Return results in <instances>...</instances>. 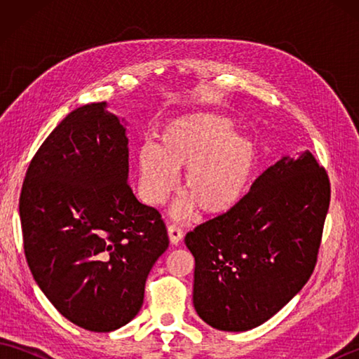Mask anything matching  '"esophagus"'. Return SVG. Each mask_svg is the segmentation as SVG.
Wrapping results in <instances>:
<instances>
[{
	"mask_svg": "<svg viewBox=\"0 0 359 359\" xmlns=\"http://www.w3.org/2000/svg\"><path fill=\"white\" fill-rule=\"evenodd\" d=\"M168 234H170V241L172 245H179L182 238H184V230L177 224L168 225Z\"/></svg>",
	"mask_w": 359,
	"mask_h": 359,
	"instance_id": "obj_1",
	"label": "esophagus"
}]
</instances>
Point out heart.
Here are the masks:
<instances>
[{
  "mask_svg": "<svg viewBox=\"0 0 359 359\" xmlns=\"http://www.w3.org/2000/svg\"><path fill=\"white\" fill-rule=\"evenodd\" d=\"M257 165V151L248 137L234 135L228 118L197 114L168 125L158 144L148 143L137 156L144 201L160 203L187 168L184 189L203 212L222 215L247 194Z\"/></svg>",
  "mask_w": 359,
  "mask_h": 359,
  "instance_id": "heart-1",
  "label": "heart"
}]
</instances>
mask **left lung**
<instances>
[{
  "instance_id": "obj_1",
  "label": "left lung",
  "mask_w": 359,
  "mask_h": 359,
  "mask_svg": "<svg viewBox=\"0 0 359 359\" xmlns=\"http://www.w3.org/2000/svg\"><path fill=\"white\" fill-rule=\"evenodd\" d=\"M329 205V174L307 151L266 168L234 208L189 231L197 315L224 332L276 315L315 270Z\"/></svg>"
}]
</instances>
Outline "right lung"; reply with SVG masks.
<instances>
[{"label":"right lung","mask_w":359,"mask_h":359,"mask_svg":"<svg viewBox=\"0 0 359 359\" xmlns=\"http://www.w3.org/2000/svg\"><path fill=\"white\" fill-rule=\"evenodd\" d=\"M106 103L72 111L32 157L20 217L26 261L60 313L89 332L139 313L144 282L168 248L162 215L128 184V139Z\"/></svg>","instance_id":"right-lung-1"}]
</instances>
